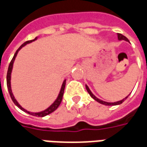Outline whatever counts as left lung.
Returning a JSON list of instances; mask_svg holds the SVG:
<instances>
[{
    "label": "left lung",
    "mask_w": 147,
    "mask_h": 147,
    "mask_svg": "<svg viewBox=\"0 0 147 147\" xmlns=\"http://www.w3.org/2000/svg\"><path fill=\"white\" fill-rule=\"evenodd\" d=\"M117 37H118V39L119 40H124V41H126V42H129V40L126 37L123 36V34H117ZM86 90H87V92L89 93V94L90 95V97L92 98H94L95 101H97L98 102H99V103H101V104H102V105H120L121 103H123V102H124L125 100H126L127 98V97L130 95V94H128V95L127 96L126 98H124L123 99H122V100H120V101H118V102H104V101H102V100H100V99H98L97 97H95V96L94 95L92 94V92L90 91V90L89 89V87H88V86L87 85H86Z\"/></svg>",
    "instance_id": "8db88e82"
}]
</instances>
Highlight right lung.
<instances>
[{"label":"right lung","mask_w":147,"mask_h":147,"mask_svg":"<svg viewBox=\"0 0 147 147\" xmlns=\"http://www.w3.org/2000/svg\"><path fill=\"white\" fill-rule=\"evenodd\" d=\"M38 38V37H36L35 38L33 39V40H30V41H27V42H25L22 45H20V47L18 49L16 52V53L14 54V57L13 58L11 59V62H10V64H9V66H8V72H7V86H8V92H9V94H10V97H11V100H12V102H14V104L17 107L20 109L21 110H23L24 112H26L27 113L30 114V115H32V116H35V117H45V116H47L49 114H50L53 112H54L58 108V106L60 105L61 104V101H62V98H63V94H64V88H65V84H66V80H64V82L62 83V86H61V90H60V93H59V94H58L57 98L55 100V102L52 104L49 108H47L46 109H45L44 111H42V112H39V113H32V112H29V111L26 110L25 109H24L22 106H21L18 102L16 101V99L15 98L14 95H13V94H12V91H11V71H12V67H13V64H14V61L15 59H16V57L17 56L18 52L21 49L24 47V45H26L28 43H30V42H34V41H35L36 39Z\"/></svg>","instance_id":"1"}]
</instances>
